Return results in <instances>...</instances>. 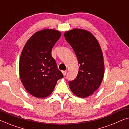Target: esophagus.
Masks as SVG:
<instances>
[{
  "instance_id": "34e87169",
  "label": "esophagus",
  "mask_w": 129,
  "mask_h": 129,
  "mask_svg": "<svg viewBox=\"0 0 129 129\" xmlns=\"http://www.w3.org/2000/svg\"><path fill=\"white\" fill-rule=\"evenodd\" d=\"M62 72L63 75L65 76V75H66V74H67V71H62Z\"/></svg>"
}]
</instances>
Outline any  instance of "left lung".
Listing matches in <instances>:
<instances>
[{
	"mask_svg": "<svg viewBox=\"0 0 129 129\" xmlns=\"http://www.w3.org/2000/svg\"><path fill=\"white\" fill-rule=\"evenodd\" d=\"M64 36L73 48L79 64L77 78L69 82L70 89L77 96L88 97L99 88L104 75L101 46L91 33L83 29H72Z\"/></svg>",
	"mask_w": 129,
	"mask_h": 129,
	"instance_id": "1",
	"label": "left lung"
}]
</instances>
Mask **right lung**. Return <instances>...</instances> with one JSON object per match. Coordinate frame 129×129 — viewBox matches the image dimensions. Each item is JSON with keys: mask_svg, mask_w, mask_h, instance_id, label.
Here are the masks:
<instances>
[{"mask_svg": "<svg viewBox=\"0 0 129 129\" xmlns=\"http://www.w3.org/2000/svg\"><path fill=\"white\" fill-rule=\"evenodd\" d=\"M61 36L54 29L36 32L27 41L19 62L20 77L27 91L44 98L52 93L63 75L51 56L52 47Z\"/></svg>", "mask_w": 129, "mask_h": 129, "instance_id": "obj_1", "label": "right lung"}]
</instances>
